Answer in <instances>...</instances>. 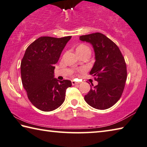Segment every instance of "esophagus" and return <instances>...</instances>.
Wrapping results in <instances>:
<instances>
[{
  "label": "esophagus",
  "instance_id": "esophagus-1",
  "mask_svg": "<svg viewBox=\"0 0 147 147\" xmlns=\"http://www.w3.org/2000/svg\"><path fill=\"white\" fill-rule=\"evenodd\" d=\"M71 84H72V85H76V84H78L79 83H78V82H76V81H71Z\"/></svg>",
  "mask_w": 147,
  "mask_h": 147
}]
</instances>
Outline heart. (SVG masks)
<instances>
[{
  "instance_id": "1",
  "label": "heart",
  "mask_w": 147,
  "mask_h": 147,
  "mask_svg": "<svg viewBox=\"0 0 147 147\" xmlns=\"http://www.w3.org/2000/svg\"><path fill=\"white\" fill-rule=\"evenodd\" d=\"M89 50L90 49L88 47V46H86L85 45H80L78 46V47L77 48V51H84V50Z\"/></svg>"
}]
</instances>
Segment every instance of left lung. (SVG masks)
<instances>
[{
	"mask_svg": "<svg viewBox=\"0 0 147 147\" xmlns=\"http://www.w3.org/2000/svg\"><path fill=\"white\" fill-rule=\"evenodd\" d=\"M79 39L90 42L95 51V62L90 74L98 84L92 83L84 100L99 110L112 107L121 97L127 81V64L118 46L101 33L80 36Z\"/></svg>",
	"mask_w": 147,
	"mask_h": 147,
	"instance_id": "1",
	"label": "left lung"
}]
</instances>
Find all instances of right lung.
I'll return each instance as SVG.
<instances>
[{
    "label": "right lung",
    "mask_w": 147,
    "mask_h": 147,
    "mask_svg": "<svg viewBox=\"0 0 147 147\" xmlns=\"http://www.w3.org/2000/svg\"><path fill=\"white\" fill-rule=\"evenodd\" d=\"M71 36L40 37L27 48L20 64L22 85L33 105L44 112L57 109L65 99L69 80L54 78L55 65Z\"/></svg>",
    "instance_id": "right-lung-1"
}]
</instances>
